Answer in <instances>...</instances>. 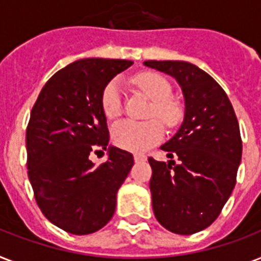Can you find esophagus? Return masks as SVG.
I'll list each match as a JSON object with an SVG mask.
<instances>
[{
  "mask_svg": "<svg viewBox=\"0 0 261 261\" xmlns=\"http://www.w3.org/2000/svg\"><path fill=\"white\" fill-rule=\"evenodd\" d=\"M134 161L135 162H142V161H146V155L145 154H139V152H137V154H134Z\"/></svg>",
  "mask_w": 261,
  "mask_h": 261,
  "instance_id": "obj_1",
  "label": "esophagus"
}]
</instances>
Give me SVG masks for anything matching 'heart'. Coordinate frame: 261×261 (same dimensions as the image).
I'll return each mask as SVG.
<instances>
[{
  "mask_svg": "<svg viewBox=\"0 0 261 261\" xmlns=\"http://www.w3.org/2000/svg\"><path fill=\"white\" fill-rule=\"evenodd\" d=\"M134 83L152 100L149 118H158L167 127H174L179 123L182 107L171 97L173 88L166 77L155 72H142L135 76ZM101 109L110 119H115L123 112V90L118 79L111 80L105 87L101 92ZM159 121L122 120L112 127V141L116 146L128 151H146L164 138V126Z\"/></svg>",
  "mask_w": 261,
  "mask_h": 261,
  "instance_id": "obj_1",
  "label": "heart"
}]
</instances>
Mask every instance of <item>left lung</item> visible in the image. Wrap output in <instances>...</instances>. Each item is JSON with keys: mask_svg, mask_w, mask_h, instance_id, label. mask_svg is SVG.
<instances>
[{"mask_svg": "<svg viewBox=\"0 0 261 261\" xmlns=\"http://www.w3.org/2000/svg\"><path fill=\"white\" fill-rule=\"evenodd\" d=\"M143 64L173 76L185 97L179 130L161 146L171 160L149 158L152 211L173 233H197L219 217L236 185L243 152L236 114L221 86L197 65L171 60Z\"/></svg>", "mask_w": 261, "mask_h": 261, "instance_id": "8db88e82", "label": "left lung"}]
</instances>
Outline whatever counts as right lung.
<instances>
[{"label": "right lung", "mask_w": 261, "mask_h": 261, "mask_svg": "<svg viewBox=\"0 0 261 261\" xmlns=\"http://www.w3.org/2000/svg\"><path fill=\"white\" fill-rule=\"evenodd\" d=\"M131 65L96 57L73 61L45 83L32 109L28 177L42 215L68 233H94L111 220L116 193L134 165L133 154L114 146L103 164L90 160L110 141L101 92Z\"/></svg>", "instance_id": "1"}]
</instances>
